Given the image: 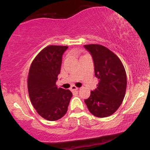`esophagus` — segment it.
Returning a JSON list of instances; mask_svg holds the SVG:
<instances>
[{
  "label": "esophagus",
  "instance_id": "obj_1",
  "mask_svg": "<svg viewBox=\"0 0 150 150\" xmlns=\"http://www.w3.org/2000/svg\"><path fill=\"white\" fill-rule=\"evenodd\" d=\"M78 88H77V87H75V85H73L71 86V87H70V90L72 91V92H75V91H77Z\"/></svg>",
  "mask_w": 150,
  "mask_h": 150
}]
</instances>
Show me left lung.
<instances>
[{"label": "left lung", "mask_w": 150, "mask_h": 150, "mask_svg": "<svg viewBox=\"0 0 150 150\" xmlns=\"http://www.w3.org/2000/svg\"><path fill=\"white\" fill-rule=\"evenodd\" d=\"M85 48L92 55L97 87L85 102L89 111L99 118L108 117L117 111L124 99L126 73L119 58L105 46L88 44Z\"/></svg>", "instance_id": "1"}]
</instances>
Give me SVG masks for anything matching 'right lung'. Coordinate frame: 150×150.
Segmentation results:
<instances>
[{
  "label": "right lung",
  "mask_w": 150,
  "mask_h": 150,
  "mask_svg": "<svg viewBox=\"0 0 150 150\" xmlns=\"http://www.w3.org/2000/svg\"><path fill=\"white\" fill-rule=\"evenodd\" d=\"M66 46L50 45L40 51L31 64L27 88L31 102L44 119H60L68 111L73 94L69 89L58 88L62 56Z\"/></svg>",
  "instance_id": "add662e5"
}]
</instances>
